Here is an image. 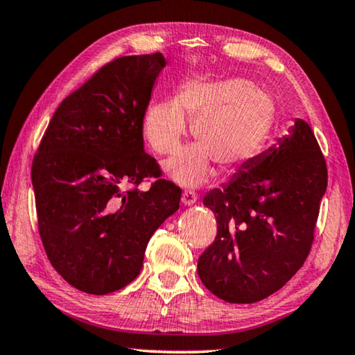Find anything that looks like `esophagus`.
<instances>
[{"mask_svg": "<svg viewBox=\"0 0 355 355\" xmlns=\"http://www.w3.org/2000/svg\"><path fill=\"white\" fill-rule=\"evenodd\" d=\"M197 199H199V196H197L196 191H192V189H184L183 191L182 202L184 203V205H194Z\"/></svg>", "mask_w": 355, "mask_h": 355, "instance_id": "esophagus-1", "label": "esophagus"}]
</instances>
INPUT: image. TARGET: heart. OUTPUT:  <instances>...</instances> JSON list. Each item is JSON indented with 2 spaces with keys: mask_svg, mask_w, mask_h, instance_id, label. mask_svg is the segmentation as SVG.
I'll return each mask as SVG.
<instances>
[{
  "mask_svg": "<svg viewBox=\"0 0 355 355\" xmlns=\"http://www.w3.org/2000/svg\"><path fill=\"white\" fill-rule=\"evenodd\" d=\"M194 119L192 146L167 163V171L182 184H200L211 172V159L233 171L260 152L269 136L275 105L271 95L250 81L194 80L184 84L178 98L155 101L144 116V135L156 153L172 155L182 147Z\"/></svg>",
  "mask_w": 355,
  "mask_h": 355,
  "instance_id": "1",
  "label": "heart"
}]
</instances>
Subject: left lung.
Instances as JSON below:
<instances>
[{
  "instance_id": "obj_1",
  "label": "left lung",
  "mask_w": 355,
  "mask_h": 355,
  "mask_svg": "<svg viewBox=\"0 0 355 355\" xmlns=\"http://www.w3.org/2000/svg\"><path fill=\"white\" fill-rule=\"evenodd\" d=\"M326 188L320 144L296 119L277 146L203 197L218 235L197 263L202 284L230 304H254L280 290L307 260Z\"/></svg>"
}]
</instances>
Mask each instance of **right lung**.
Wrapping results in <instances>:
<instances>
[{"label":"right lung","instance_id":"obj_1","mask_svg":"<svg viewBox=\"0 0 355 355\" xmlns=\"http://www.w3.org/2000/svg\"><path fill=\"white\" fill-rule=\"evenodd\" d=\"M166 59L122 56L65 98L34 155L39 235L51 266L76 290L107 294L141 272L150 238L182 189L144 152V116ZM155 178L150 189L137 186Z\"/></svg>","mask_w":355,"mask_h":355}]
</instances>
